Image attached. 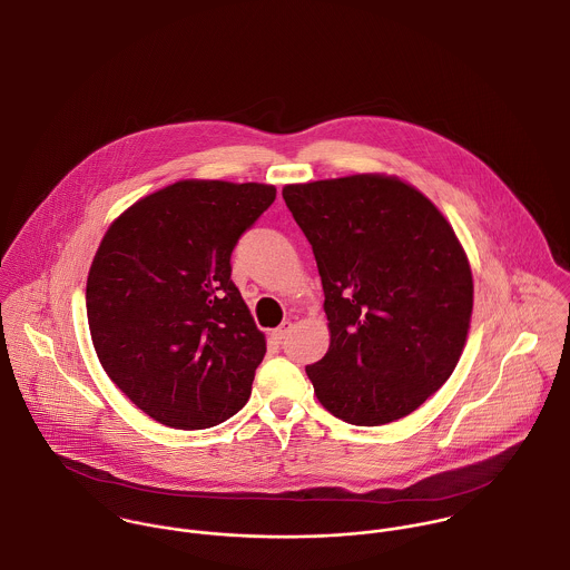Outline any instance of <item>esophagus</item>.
I'll list each match as a JSON object with an SVG mask.
<instances>
[{
    "instance_id": "esophagus-1",
    "label": "esophagus",
    "mask_w": 570,
    "mask_h": 570,
    "mask_svg": "<svg viewBox=\"0 0 570 570\" xmlns=\"http://www.w3.org/2000/svg\"><path fill=\"white\" fill-rule=\"evenodd\" d=\"M291 328H293V324H291V322H284L279 328H275V331L271 333V337H273L275 342H282V340L291 333Z\"/></svg>"
}]
</instances>
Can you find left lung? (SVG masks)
<instances>
[{
	"label": "left lung",
	"mask_w": 570,
	"mask_h": 570,
	"mask_svg": "<svg viewBox=\"0 0 570 570\" xmlns=\"http://www.w3.org/2000/svg\"><path fill=\"white\" fill-rule=\"evenodd\" d=\"M313 246L328 353L306 375L355 426L420 409L455 371L473 315L469 257L440 208L395 175L362 173L282 190Z\"/></svg>",
	"instance_id": "obj_1"
}]
</instances>
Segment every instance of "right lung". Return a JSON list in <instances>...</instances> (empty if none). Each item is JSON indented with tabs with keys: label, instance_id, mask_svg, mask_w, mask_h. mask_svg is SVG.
Here are the masks:
<instances>
[{
	"label": "right lung",
	"instance_id": "1",
	"mask_svg": "<svg viewBox=\"0 0 570 570\" xmlns=\"http://www.w3.org/2000/svg\"><path fill=\"white\" fill-rule=\"evenodd\" d=\"M275 193L179 179L128 206L99 242L86 279L90 340L155 422L199 431L248 402L266 337L230 279V253Z\"/></svg>",
	"mask_w": 570,
	"mask_h": 570
}]
</instances>
